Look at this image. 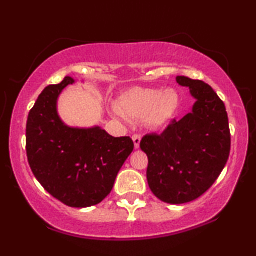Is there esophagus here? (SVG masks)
<instances>
[{
  "label": "esophagus",
  "mask_w": 256,
  "mask_h": 256,
  "mask_svg": "<svg viewBox=\"0 0 256 256\" xmlns=\"http://www.w3.org/2000/svg\"><path fill=\"white\" fill-rule=\"evenodd\" d=\"M132 141H134V144H135V148L138 149L140 148V143H141V135H132Z\"/></svg>",
  "instance_id": "obj_1"
}]
</instances>
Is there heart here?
I'll return each mask as SVG.
<instances>
[{
    "label": "heart",
    "instance_id": "1",
    "mask_svg": "<svg viewBox=\"0 0 256 256\" xmlns=\"http://www.w3.org/2000/svg\"><path fill=\"white\" fill-rule=\"evenodd\" d=\"M180 107V96L174 90L132 88L118 98L116 114L129 120H144L148 127L166 126Z\"/></svg>",
    "mask_w": 256,
    "mask_h": 256
}]
</instances>
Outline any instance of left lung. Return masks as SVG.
I'll use <instances>...</instances> for the list:
<instances>
[{"label": "left lung", "mask_w": 256, "mask_h": 256, "mask_svg": "<svg viewBox=\"0 0 256 256\" xmlns=\"http://www.w3.org/2000/svg\"><path fill=\"white\" fill-rule=\"evenodd\" d=\"M176 80L197 100L192 112L171 121L160 135H146L140 146L149 160L152 194L168 204H185L218 180L230 157V132L225 104L211 86L188 76Z\"/></svg>", "instance_id": "1"}]
</instances>
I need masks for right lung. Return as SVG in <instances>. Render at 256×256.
Listing matches in <instances>:
<instances>
[{
	"mask_svg": "<svg viewBox=\"0 0 256 256\" xmlns=\"http://www.w3.org/2000/svg\"><path fill=\"white\" fill-rule=\"evenodd\" d=\"M65 76L45 88L26 122V156L34 177L52 197L70 208H90L110 194L118 171L134 150L129 136L113 138L100 127L71 128L57 113Z\"/></svg>",
	"mask_w": 256,
	"mask_h": 256,
	"instance_id": "add662e5",
	"label": "right lung"
}]
</instances>
